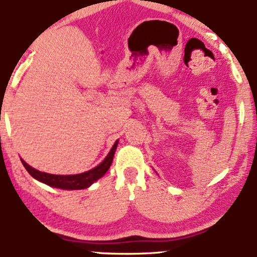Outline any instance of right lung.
<instances>
[{
  "label": "right lung",
  "instance_id": "1",
  "mask_svg": "<svg viewBox=\"0 0 257 257\" xmlns=\"http://www.w3.org/2000/svg\"><path fill=\"white\" fill-rule=\"evenodd\" d=\"M117 145H118V140L114 143L111 151L108 152V155L106 156V158L99 164V166L88 170V172L76 174V175H54V174L43 173L35 169V168L29 166L24 159H22V163L32 178L43 182V184L52 186V187L55 188H61V190H83V188L89 187V186L91 184H94L96 180L102 178L106 174V172L110 169Z\"/></svg>",
  "mask_w": 257,
  "mask_h": 257
}]
</instances>
